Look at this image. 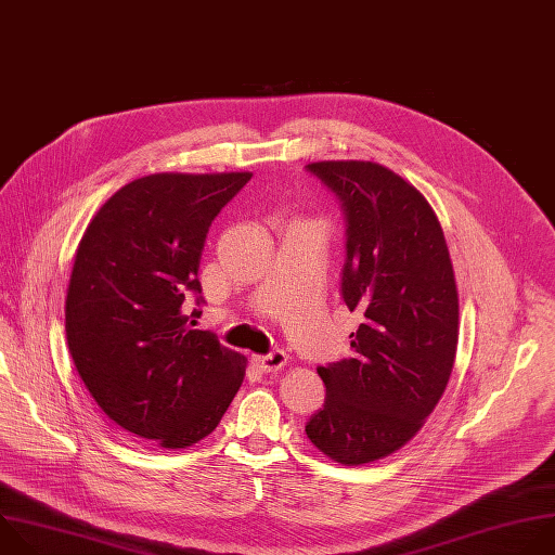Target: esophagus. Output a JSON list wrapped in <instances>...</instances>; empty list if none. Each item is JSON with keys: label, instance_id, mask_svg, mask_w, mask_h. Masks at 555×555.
<instances>
[{"label": "esophagus", "instance_id": "34e87169", "mask_svg": "<svg viewBox=\"0 0 555 555\" xmlns=\"http://www.w3.org/2000/svg\"><path fill=\"white\" fill-rule=\"evenodd\" d=\"M255 363L261 367L263 373H274V371H281V367L287 365V354L283 350H274L270 354L255 357Z\"/></svg>", "mask_w": 555, "mask_h": 555}]
</instances>
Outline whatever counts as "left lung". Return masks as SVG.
Instances as JSON below:
<instances>
[{
    "label": "left lung",
    "instance_id": "obj_1",
    "mask_svg": "<svg viewBox=\"0 0 555 555\" xmlns=\"http://www.w3.org/2000/svg\"><path fill=\"white\" fill-rule=\"evenodd\" d=\"M307 167L344 205L341 296L361 324L352 354L318 367L326 399L305 431L337 464H371L405 447L447 390L460 337L453 261L436 211L390 167Z\"/></svg>",
    "mask_w": 555,
    "mask_h": 555
}]
</instances>
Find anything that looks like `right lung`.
<instances>
[{"instance_id":"add662e5","label":"right lung","mask_w":555,"mask_h":555,"mask_svg":"<svg viewBox=\"0 0 555 555\" xmlns=\"http://www.w3.org/2000/svg\"><path fill=\"white\" fill-rule=\"evenodd\" d=\"M250 171H160L117 190L91 218L72 268L65 333L102 412L163 449H188L222 421L246 357L188 324L211 222Z\"/></svg>"}]
</instances>
